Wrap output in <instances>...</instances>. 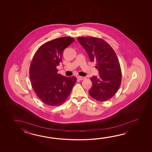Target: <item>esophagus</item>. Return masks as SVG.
<instances>
[{
    "mask_svg": "<svg viewBox=\"0 0 152 152\" xmlns=\"http://www.w3.org/2000/svg\"><path fill=\"white\" fill-rule=\"evenodd\" d=\"M77 78H78L79 80H84V79H85L86 77H81V76H79V77H77Z\"/></svg>",
    "mask_w": 152,
    "mask_h": 152,
    "instance_id": "obj_1",
    "label": "esophagus"
}]
</instances>
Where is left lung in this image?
Masks as SVG:
<instances>
[{
  "mask_svg": "<svg viewBox=\"0 0 152 152\" xmlns=\"http://www.w3.org/2000/svg\"><path fill=\"white\" fill-rule=\"evenodd\" d=\"M78 41L83 47L91 62H96L99 76L90 77L92 86L88 91L91 97L105 102L113 97L119 89L122 80L120 62L113 49L102 39L81 37Z\"/></svg>",
  "mask_w": 152,
  "mask_h": 152,
  "instance_id": "1",
  "label": "left lung"
}]
</instances>
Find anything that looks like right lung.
Here are the masks:
<instances>
[{"mask_svg":"<svg viewBox=\"0 0 152 152\" xmlns=\"http://www.w3.org/2000/svg\"><path fill=\"white\" fill-rule=\"evenodd\" d=\"M71 37L54 39L41 45L30 67V80L39 98L47 105L58 106L65 102L77 81L75 77L58 74L64 50L75 41Z\"/></svg>","mask_w":152,"mask_h":152,"instance_id":"right-lung-1","label":"right lung"}]
</instances>
